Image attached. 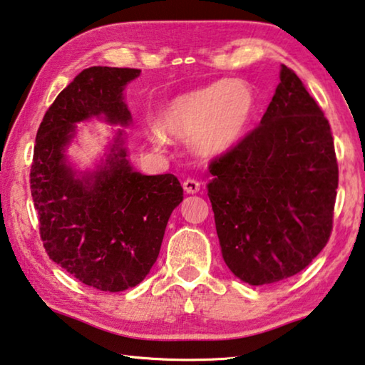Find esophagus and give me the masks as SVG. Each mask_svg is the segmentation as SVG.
I'll return each mask as SVG.
<instances>
[{"label": "esophagus", "instance_id": "obj_1", "mask_svg": "<svg viewBox=\"0 0 365 365\" xmlns=\"http://www.w3.org/2000/svg\"><path fill=\"white\" fill-rule=\"evenodd\" d=\"M182 187L186 190L187 194H197L200 190V182L197 181V179H186V181L182 182Z\"/></svg>", "mask_w": 365, "mask_h": 365}]
</instances>
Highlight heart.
Returning <instances> with one entry per match:
<instances>
[{
	"instance_id": "obj_1",
	"label": "heart",
	"mask_w": 365,
	"mask_h": 365,
	"mask_svg": "<svg viewBox=\"0 0 365 365\" xmlns=\"http://www.w3.org/2000/svg\"><path fill=\"white\" fill-rule=\"evenodd\" d=\"M255 108L254 93L244 82L218 81L168 101L157 128L163 135L186 139L204 155L228 152L246 133Z\"/></svg>"
}]
</instances>
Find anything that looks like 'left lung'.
Returning <instances> with one entry per match:
<instances>
[{
  "instance_id": "obj_1",
  "label": "left lung",
  "mask_w": 365,
  "mask_h": 365,
  "mask_svg": "<svg viewBox=\"0 0 365 365\" xmlns=\"http://www.w3.org/2000/svg\"><path fill=\"white\" fill-rule=\"evenodd\" d=\"M208 170L222 254L239 279L252 286L282 282L327 246L336 153L330 123L292 69L282 66L259 126Z\"/></svg>"
}]
</instances>
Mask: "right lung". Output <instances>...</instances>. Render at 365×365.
<instances>
[{
	"label": "right lung",
	"instance_id": "1",
	"mask_svg": "<svg viewBox=\"0 0 365 365\" xmlns=\"http://www.w3.org/2000/svg\"><path fill=\"white\" fill-rule=\"evenodd\" d=\"M140 69H83L46 110L37 130L31 190L40 237L50 259L100 291L134 288L157 262L170 215L182 202L175 175L145 176L130 168L118 134L105 166L77 178L64 147L76 123L105 116L128 124L126 83Z\"/></svg>",
	"mask_w": 365,
	"mask_h": 365
}]
</instances>
